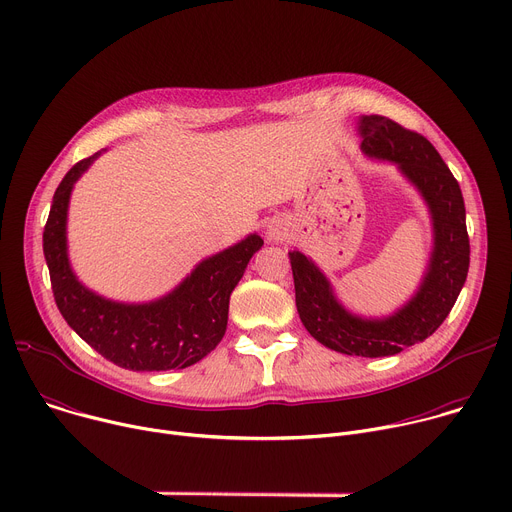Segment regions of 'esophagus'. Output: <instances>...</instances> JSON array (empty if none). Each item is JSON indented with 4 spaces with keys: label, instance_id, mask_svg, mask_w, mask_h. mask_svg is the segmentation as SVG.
Returning <instances> with one entry per match:
<instances>
[{
    "label": "esophagus",
    "instance_id": "obj_1",
    "mask_svg": "<svg viewBox=\"0 0 512 512\" xmlns=\"http://www.w3.org/2000/svg\"><path fill=\"white\" fill-rule=\"evenodd\" d=\"M269 235H271V237H273V239H279V233H275V231H271V233H269Z\"/></svg>",
    "mask_w": 512,
    "mask_h": 512
}]
</instances>
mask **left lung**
I'll return each mask as SVG.
<instances>
[{
	"instance_id": "obj_1",
	"label": "left lung",
	"mask_w": 512,
	"mask_h": 512,
	"mask_svg": "<svg viewBox=\"0 0 512 512\" xmlns=\"http://www.w3.org/2000/svg\"><path fill=\"white\" fill-rule=\"evenodd\" d=\"M362 152L395 162L419 188L433 218V253L417 294L393 316L364 320L346 312L324 273L300 251H289L296 306L306 330L324 346L354 356H393L431 336L452 312L470 267L466 208L458 180L421 135L383 115H362Z\"/></svg>"
}]
</instances>
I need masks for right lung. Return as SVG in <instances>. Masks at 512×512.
Wrapping results in <instances>:
<instances>
[{"instance_id": "right-lung-1", "label": "right lung", "mask_w": 512, "mask_h": 512, "mask_svg": "<svg viewBox=\"0 0 512 512\" xmlns=\"http://www.w3.org/2000/svg\"><path fill=\"white\" fill-rule=\"evenodd\" d=\"M101 152L77 162L58 184L44 227V257L54 302L66 320L101 356L129 371L186 369L223 340L229 298L263 239L249 235L202 263L162 300L117 304L89 291L66 257V210L72 186Z\"/></svg>"}]
</instances>
